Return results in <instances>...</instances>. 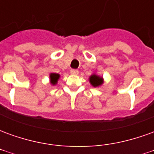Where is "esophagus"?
<instances>
[{
	"label": "esophagus",
	"instance_id": "1",
	"mask_svg": "<svg viewBox=\"0 0 154 154\" xmlns=\"http://www.w3.org/2000/svg\"><path fill=\"white\" fill-rule=\"evenodd\" d=\"M70 72H71V74L77 75V74H78V70H77V69H71Z\"/></svg>",
	"mask_w": 154,
	"mask_h": 154
}]
</instances>
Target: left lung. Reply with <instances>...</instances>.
<instances>
[{
  "instance_id": "1",
  "label": "left lung",
  "mask_w": 154,
  "mask_h": 154,
  "mask_svg": "<svg viewBox=\"0 0 154 154\" xmlns=\"http://www.w3.org/2000/svg\"><path fill=\"white\" fill-rule=\"evenodd\" d=\"M90 82L93 87H98L103 83V81L101 77H98L97 75H92L90 77Z\"/></svg>"
}]
</instances>
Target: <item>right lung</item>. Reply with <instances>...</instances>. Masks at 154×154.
Segmentation results:
<instances>
[{
  "instance_id": "1",
  "label": "right lung",
  "mask_w": 154,
  "mask_h": 154,
  "mask_svg": "<svg viewBox=\"0 0 154 154\" xmlns=\"http://www.w3.org/2000/svg\"><path fill=\"white\" fill-rule=\"evenodd\" d=\"M59 78V75L57 73H51L50 74V79H51V83L53 85H55L57 83V80Z\"/></svg>"
}]
</instances>
